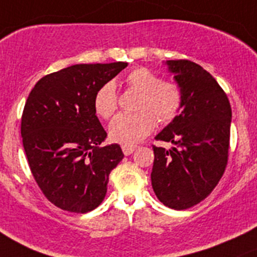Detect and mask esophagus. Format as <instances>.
Returning <instances> with one entry per match:
<instances>
[{
    "label": "esophagus",
    "mask_w": 257,
    "mask_h": 257,
    "mask_svg": "<svg viewBox=\"0 0 257 257\" xmlns=\"http://www.w3.org/2000/svg\"><path fill=\"white\" fill-rule=\"evenodd\" d=\"M137 149V145H121V150H123L124 155H131L134 150Z\"/></svg>",
    "instance_id": "34e87169"
}]
</instances>
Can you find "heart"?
Listing matches in <instances>:
<instances>
[{
	"mask_svg": "<svg viewBox=\"0 0 257 257\" xmlns=\"http://www.w3.org/2000/svg\"><path fill=\"white\" fill-rule=\"evenodd\" d=\"M125 83L132 89L141 92L139 112L121 113L109 125L110 138L118 143L132 145L144 139L154 129L157 119L160 124L170 123L183 107V90L173 80H162L150 69L139 67L129 72ZM95 112L108 119L118 108V94L112 82L103 84L94 95Z\"/></svg>",
	"mask_w": 257,
	"mask_h": 257,
	"instance_id": "heart-1",
	"label": "heart"
}]
</instances>
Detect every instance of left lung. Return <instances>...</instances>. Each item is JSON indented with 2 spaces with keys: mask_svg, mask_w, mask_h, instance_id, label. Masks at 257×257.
<instances>
[{
  "mask_svg": "<svg viewBox=\"0 0 257 257\" xmlns=\"http://www.w3.org/2000/svg\"><path fill=\"white\" fill-rule=\"evenodd\" d=\"M183 90V112L157 137L172 142L153 147L152 185L168 208L185 210L214 190L227 165L231 107L214 77L188 59L167 62Z\"/></svg>",
  "mask_w": 257,
  "mask_h": 257,
  "instance_id": "1",
  "label": "left lung"
}]
</instances>
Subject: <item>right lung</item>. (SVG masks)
<instances>
[{"label":"right lung","mask_w":257,"mask_h":257,"mask_svg":"<svg viewBox=\"0 0 257 257\" xmlns=\"http://www.w3.org/2000/svg\"><path fill=\"white\" fill-rule=\"evenodd\" d=\"M125 62L74 64L47 74L31 90L21 119L28 165L46 198L77 214L92 211L107 194L110 172L124 158L118 144L99 148L107 132L94 95Z\"/></svg>","instance_id":"add662e5"}]
</instances>
